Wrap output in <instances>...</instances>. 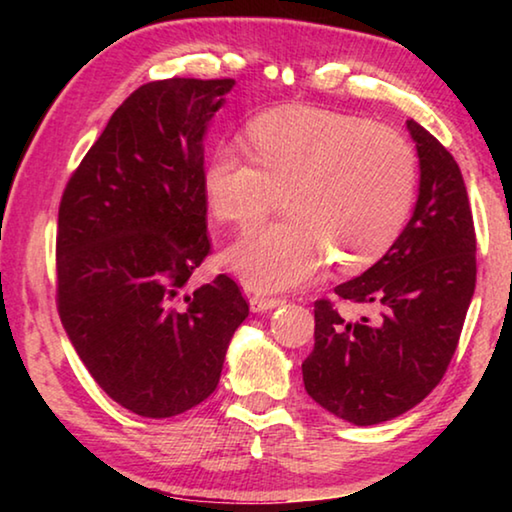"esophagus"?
Returning a JSON list of instances; mask_svg holds the SVG:
<instances>
[{
    "instance_id": "34e87169",
    "label": "esophagus",
    "mask_w": 512,
    "mask_h": 512,
    "mask_svg": "<svg viewBox=\"0 0 512 512\" xmlns=\"http://www.w3.org/2000/svg\"><path fill=\"white\" fill-rule=\"evenodd\" d=\"M248 302H250V309H253L255 314H262V311H271L275 307L284 305V300H280V298H264V296H250Z\"/></svg>"
}]
</instances>
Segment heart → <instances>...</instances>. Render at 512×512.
Segmentation results:
<instances>
[{"instance_id": "1", "label": "heart", "mask_w": 512, "mask_h": 512, "mask_svg": "<svg viewBox=\"0 0 512 512\" xmlns=\"http://www.w3.org/2000/svg\"><path fill=\"white\" fill-rule=\"evenodd\" d=\"M253 158L230 146L203 173L219 221L248 225L284 196L289 219L244 232L225 266L259 293L300 287L332 262L363 266L393 246L411 212L415 155L391 128L343 112L289 106L246 131Z\"/></svg>"}]
</instances>
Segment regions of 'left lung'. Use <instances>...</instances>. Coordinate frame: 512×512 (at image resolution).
<instances>
[{"instance_id":"1","label":"left lung","mask_w":512,"mask_h":512,"mask_svg":"<svg viewBox=\"0 0 512 512\" xmlns=\"http://www.w3.org/2000/svg\"><path fill=\"white\" fill-rule=\"evenodd\" d=\"M420 164L418 201L400 237L334 293L377 316L345 320L314 305V352L302 363L311 400L368 427L420 404L452 361L476 282V237L461 169L443 144L406 121Z\"/></svg>"}]
</instances>
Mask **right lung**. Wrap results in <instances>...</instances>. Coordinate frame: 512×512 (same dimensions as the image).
<instances>
[{
    "instance_id": "1",
    "label": "right lung",
    "mask_w": 512,
    "mask_h": 512,
    "mask_svg": "<svg viewBox=\"0 0 512 512\" xmlns=\"http://www.w3.org/2000/svg\"><path fill=\"white\" fill-rule=\"evenodd\" d=\"M232 79L135 90L69 178L58 210V314L94 381L142 418L201 404L248 318L235 280L183 293L205 255V133Z\"/></svg>"
}]
</instances>
